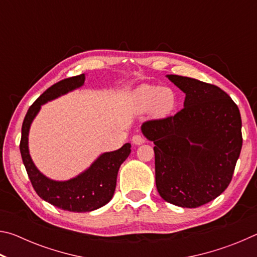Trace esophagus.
I'll use <instances>...</instances> for the list:
<instances>
[{"mask_svg": "<svg viewBox=\"0 0 257 257\" xmlns=\"http://www.w3.org/2000/svg\"><path fill=\"white\" fill-rule=\"evenodd\" d=\"M132 141H133L134 145H142V144H144V143H145V138L141 136V135H135Z\"/></svg>", "mask_w": 257, "mask_h": 257, "instance_id": "esophagus-1", "label": "esophagus"}]
</instances>
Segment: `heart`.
Here are the masks:
<instances>
[{
	"mask_svg": "<svg viewBox=\"0 0 257 257\" xmlns=\"http://www.w3.org/2000/svg\"><path fill=\"white\" fill-rule=\"evenodd\" d=\"M137 102L142 108L153 107L156 114H168L176 105V94L172 89L159 86H142L136 93Z\"/></svg>",
	"mask_w": 257,
	"mask_h": 257,
	"instance_id": "obj_1",
	"label": "heart"
}]
</instances>
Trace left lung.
<instances>
[{"instance_id": "1", "label": "left lung", "mask_w": 257, "mask_h": 257, "mask_svg": "<svg viewBox=\"0 0 257 257\" xmlns=\"http://www.w3.org/2000/svg\"><path fill=\"white\" fill-rule=\"evenodd\" d=\"M186 94L175 115L146 121L142 133L154 143L155 184L165 202L195 208L227 189L242 145L241 118L217 86L167 75Z\"/></svg>"}]
</instances>
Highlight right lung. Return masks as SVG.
Returning a JSON list of instances; mask_svg holds the SVG:
<instances>
[{
	"label": "right lung",
	"instance_id": "obj_1",
	"mask_svg": "<svg viewBox=\"0 0 257 257\" xmlns=\"http://www.w3.org/2000/svg\"><path fill=\"white\" fill-rule=\"evenodd\" d=\"M85 73L67 78L45 90L26 114L21 128L20 153L34 189L42 199L64 211L92 212L111 201L116 186L120 165L128 158L132 145L127 143L121 149L105 152L80 175L69 180L58 181L47 178L38 170L29 154L28 135L30 125L43 104L55 99L84 85Z\"/></svg>",
	"mask_w": 257,
	"mask_h": 257
}]
</instances>
